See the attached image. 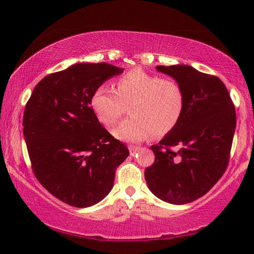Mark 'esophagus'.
Masks as SVG:
<instances>
[{"label":"esophagus","instance_id":"34e87169","mask_svg":"<svg viewBox=\"0 0 254 254\" xmlns=\"http://www.w3.org/2000/svg\"><path fill=\"white\" fill-rule=\"evenodd\" d=\"M128 150H130L131 156H133V155L139 150V147H137V146H128Z\"/></svg>","mask_w":254,"mask_h":254}]
</instances>
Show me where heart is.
I'll return each mask as SVG.
<instances>
[{
	"label": "heart",
	"instance_id": "heart-1",
	"mask_svg": "<svg viewBox=\"0 0 254 254\" xmlns=\"http://www.w3.org/2000/svg\"><path fill=\"white\" fill-rule=\"evenodd\" d=\"M97 120L112 127L128 108L132 117L121 122L113 135L121 141L139 142L156 135L168 134L180 122L185 112V93L171 78H161L141 68L128 70L116 81V88L101 84L90 100Z\"/></svg>",
	"mask_w": 254,
	"mask_h": 254
}]
</instances>
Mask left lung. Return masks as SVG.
I'll return each mask as SVG.
<instances>
[{
	"label": "left lung",
	"mask_w": 254,
	"mask_h": 254,
	"mask_svg": "<svg viewBox=\"0 0 254 254\" xmlns=\"http://www.w3.org/2000/svg\"><path fill=\"white\" fill-rule=\"evenodd\" d=\"M156 69L183 88L185 112L178 126L150 147L155 162L145 170V179L156 197L181 205L205 195L226 171L236 127L235 106L217 76L188 65Z\"/></svg>",
	"instance_id": "obj_1"
}]
</instances>
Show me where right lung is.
<instances>
[{
	"label": "right lung",
	"instance_id": "1",
	"mask_svg": "<svg viewBox=\"0 0 254 254\" xmlns=\"http://www.w3.org/2000/svg\"><path fill=\"white\" fill-rule=\"evenodd\" d=\"M124 68L79 63L41 79L25 107L22 131L34 175L49 192L75 207L99 203L112 190L127 146L101 126L91 97Z\"/></svg>",
	"mask_w": 254,
	"mask_h": 254
}]
</instances>
